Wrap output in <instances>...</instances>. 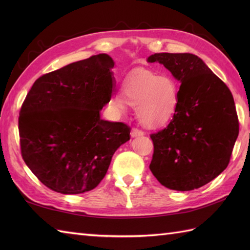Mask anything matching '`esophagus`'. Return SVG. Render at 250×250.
Wrapping results in <instances>:
<instances>
[{
	"label": "esophagus",
	"mask_w": 250,
	"mask_h": 250,
	"mask_svg": "<svg viewBox=\"0 0 250 250\" xmlns=\"http://www.w3.org/2000/svg\"><path fill=\"white\" fill-rule=\"evenodd\" d=\"M143 135H144V132L140 129L133 128L131 130V137H139V136H143Z\"/></svg>",
	"instance_id": "esophagus-1"
}]
</instances>
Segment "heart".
<instances>
[{
  "label": "heart",
  "mask_w": 250,
  "mask_h": 250,
  "mask_svg": "<svg viewBox=\"0 0 250 250\" xmlns=\"http://www.w3.org/2000/svg\"><path fill=\"white\" fill-rule=\"evenodd\" d=\"M120 93L113 100L116 107L125 103L136 107L137 118L146 126H157L172 118L178 104V86L168 74L142 71L126 76Z\"/></svg>",
  "instance_id": "1"
}]
</instances>
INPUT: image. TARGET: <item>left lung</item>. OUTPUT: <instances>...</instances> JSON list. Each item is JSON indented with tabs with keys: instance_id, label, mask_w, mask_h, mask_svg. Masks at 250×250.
Wrapping results in <instances>:
<instances>
[{
	"instance_id": "obj_1",
	"label": "left lung",
	"mask_w": 250,
	"mask_h": 250,
	"mask_svg": "<svg viewBox=\"0 0 250 250\" xmlns=\"http://www.w3.org/2000/svg\"><path fill=\"white\" fill-rule=\"evenodd\" d=\"M179 81L178 104L166 128L150 134L149 168L164 187L198 189L222 173L238 135V118L227 84L192 54L151 55Z\"/></svg>"
}]
</instances>
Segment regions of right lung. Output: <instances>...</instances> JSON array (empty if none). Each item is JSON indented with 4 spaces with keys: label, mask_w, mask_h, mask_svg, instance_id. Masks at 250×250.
I'll return each mask as SVG.
<instances>
[{
    "label": "right lung",
    "mask_w": 250,
    "mask_h": 250,
    "mask_svg": "<svg viewBox=\"0 0 250 250\" xmlns=\"http://www.w3.org/2000/svg\"><path fill=\"white\" fill-rule=\"evenodd\" d=\"M114 61L106 54L37 78L18 125L21 156L46 187L63 194L94 189L118 147L130 140L124 122L101 119L113 92Z\"/></svg>",
    "instance_id": "right-lung-1"
}]
</instances>
